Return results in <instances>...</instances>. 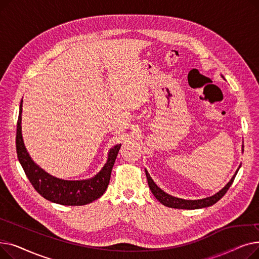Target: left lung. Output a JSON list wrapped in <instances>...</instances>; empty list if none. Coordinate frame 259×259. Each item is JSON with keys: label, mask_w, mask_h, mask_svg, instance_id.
<instances>
[{"label": "left lung", "mask_w": 259, "mask_h": 259, "mask_svg": "<svg viewBox=\"0 0 259 259\" xmlns=\"http://www.w3.org/2000/svg\"><path fill=\"white\" fill-rule=\"evenodd\" d=\"M238 172H235V174L233 175V178L231 179V181L221 190L220 192H217L215 195L211 196V197H207V198H202V199H197V200H186V199H182V198H178L171 196L169 194H167L166 192L162 191L160 188H158L155 183L152 181V179L150 178V174L148 173V171L146 170V176L148 180V185L149 188H150L151 192L153 193V195L156 197V199L162 203L164 206L170 207V208H174V209H189V210H193V209H199V208H206L209 206L214 205L217 201H219L229 190V188L231 187V185L233 184L235 176Z\"/></svg>", "instance_id": "obj_1"}]
</instances>
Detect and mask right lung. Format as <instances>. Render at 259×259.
Wrapping results in <instances>:
<instances>
[{"mask_svg": "<svg viewBox=\"0 0 259 259\" xmlns=\"http://www.w3.org/2000/svg\"><path fill=\"white\" fill-rule=\"evenodd\" d=\"M22 103L17 124V154L24 172L38 194L44 198L65 206H83L101 197L110 182V175L120 144L110 149L103 169L92 179L84 181H64L51 176L40 169L27 152L22 138Z\"/></svg>", "mask_w": 259, "mask_h": 259, "instance_id": "add662e5", "label": "right lung"}]
</instances>
